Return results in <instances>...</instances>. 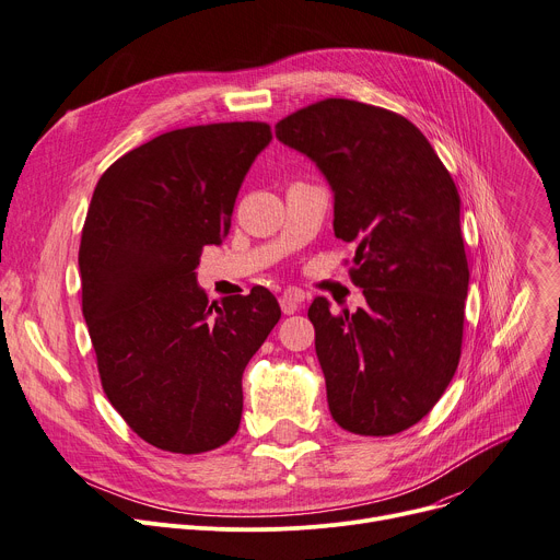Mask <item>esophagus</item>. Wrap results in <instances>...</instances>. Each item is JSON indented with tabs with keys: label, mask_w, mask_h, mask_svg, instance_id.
I'll return each mask as SVG.
<instances>
[{
	"label": "esophagus",
	"mask_w": 560,
	"mask_h": 560,
	"mask_svg": "<svg viewBox=\"0 0 560 560\" xmlns=\"http://www.w3.org/2000/svg\"><path fill=\"white\" fill-rule=\"evenodd\" d=\"M303 300H305V293H303V291L287 289V291L280 295V307H282V312H284L287 316H291V314L298 312V307H300V303H303Z\"/></svg>",
	"instance_id": "obj_1"
}]
</instances>
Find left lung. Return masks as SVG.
Instances as JSON below:
<instances>
[{
    "label": "left lung",
    "instance_id": "obj_1",
    "mask_svg": "<svg viewBox=\"0 0 560 560\" xmlns=\"http://www.w3.org/2000/svg\"><path fill=\"white\" fill-rule=\"evenodd\" d=\"M334 192V233L357 242L352 282L365 307H310L334 421L388 438L440 401L457 370L468 262L459 195L433 145L383 107L327 98L276 125Z\"/></svg>",
    "mask_w": 560,
    "mask_h": 560
}]
</instances>
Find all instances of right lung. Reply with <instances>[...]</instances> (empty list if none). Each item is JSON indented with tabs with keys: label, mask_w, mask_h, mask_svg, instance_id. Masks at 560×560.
<instances>
[{
	"label": "right lung",
	"mask_w": 560,
	"mask_h": 560,
	"mask_svg": "<svg viewBox=\"0 0 560 560\" xmlns=\"http://www.w3.org/2000/svg\"><path fill=\"white\" fill-rule=\"evenodd\" d=\"M269 141L255 120L184 127L122 154L96 184L78 250L82 316L109 404L161 451L206 453L237 433L244 368L280 320L269 289L214 307L195 273L203 246L229 235Z\"/></svg>",
	"instance_id": "1"
}]
</instances>
